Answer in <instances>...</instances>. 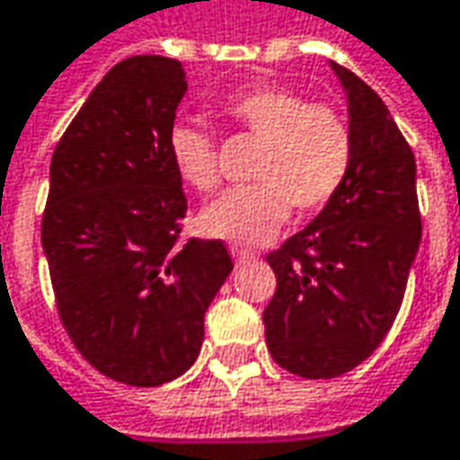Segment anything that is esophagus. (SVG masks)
Here are the masks:
<instances>
[{"label": "esophagus", "instance_id": "obj_1", "mask_svg": "<svg viewBox=\"0 0 460 460\" xmlns=\"http://www.w3.org/2000/svg\"><path fill=\"white\" fill-rule=\"evenodd\" d=\"M230 253H233V259H235V261H246V259H253V253L241 246H233L230 248Z\"/></svg>", "mask_w": 460, "mask_h": 460}]
</instances>
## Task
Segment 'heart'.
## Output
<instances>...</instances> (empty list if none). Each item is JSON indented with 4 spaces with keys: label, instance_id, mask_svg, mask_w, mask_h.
<instances>
[{
    "label": "heart",
    "instance_id": "1",
    "mask_svg": "<svg viewBox=\"0 0 460 460\" xmlns=\"http://www.w3.org/2000/svg\"><path fill=\"white\" fill-rule=\"evenodd\" d=\"M225 119L248 138L261 141L251 167L253 185L233 188L199 214L207 238L230 243H264L288 219L322 209L348 178L353 141L343 115L327 104H306L288 88L259 85L235 91L222 104ZM170 162L185 185L207 193L219 182L214 138L175 122L167 133Z\"/></svg>",
    "mask_w": 460,
    "mask_h": 460
}]
</instances>
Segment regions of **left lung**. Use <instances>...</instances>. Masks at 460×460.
I'll list each match as a JSON object with an SVG mask.
<instances>
[{"label":"left lung","mask_w":460,"mask_h":460,"mask_svg":"<svg viewBox=\"0 0 460 460\" xmlns=\"http://www.w3.org/2000/svg\"><path fill=\"white\" fill-rule=\"evenodd\" d=\"M330 67L348 104L350 170L324 209L267 256L278 278L264 309L267 348L306 379L341 377L377 350L421 243L413 151L377 93Z\"/></svg>","instance_id":"left-lung-1"}]
</instances>
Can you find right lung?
Returning a JSON list of instances; mask_svg holds the SVG:
<instances>
[{
	"label": "right lung",
	"instance_id": "right-lung-1",
	"mask_svg": "<svg viewBox=\"0 0 460 460\" xmlns=\"http://www.w3.org/2000/svg\"><path fill=\"white\" fill-rule=\"evenodd\" d=\"M185 91L178 59H122L51 156L41 246L62 324L93 369L133 387L193 367L233 272L219 241L178 246L188 201L167 133Z\"/></svg>",
	"mask_w": 460,
	"mask_h": 460
}]
</instances>
